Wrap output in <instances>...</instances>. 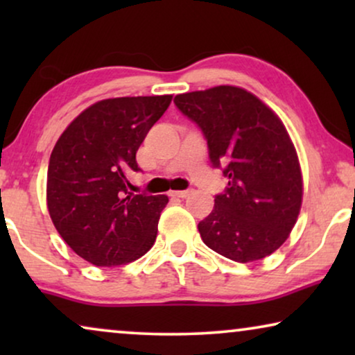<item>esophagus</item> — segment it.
I'll return each mask as SVG.
<instances>
[{"label":"esophagus","mask_w":355,"mask_h":355,"mask_svg":"<svg viewBox=\"0 0 355 355\" xmlns=\"http://www.w3.org/2000/svg\"><path fill=\"white\" fill-rule=\"evenodd\" d=\"M191 189H187V191H173L171 192V197H179V198H184L187 196H191Z\"/></svg>","instance_id":"1"}]
</instances>
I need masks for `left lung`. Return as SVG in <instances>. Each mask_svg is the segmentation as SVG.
Listing matches in <instances>:
<instances>
[{
	"label": "left lung",
	"mask_w": 355,
	"mask_h": 355,
	"mask_svg": "<svg viewBox=\"0 0 355 355\" xmlns=\"http://www.w3.org/2000/svg\"><path fill=\"white\" fill-rule=\"evenodd\" d=\"M174 105L198 125L211 166L227 178L211 213L198 223L202 241L241 263L273 254L302 203L297 153L284 124L255 95L232 85L176 95Z\"/></svg>",
	"instance_id": "obj_1"
}]
</instances>
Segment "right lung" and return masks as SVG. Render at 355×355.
<instances>
[{
	"label": "right lung",
	"mask_w": 355,
	"mask_h": 355,
	"mask_svg": "<svg viewBox=\"0 0 355 355\" xmlns=\"http://www.w3.org/2000/svg\"><path fill=\"white\" fill-rule=\"evenodd\" d=\"M171 95L101 100L61 134L48 164L46 202L67 245L96 266L134 261L152 249L166 196L128 192L135 153Z\"/></svg>",
	"instance_id": "obj_1"
}]
</instances>
